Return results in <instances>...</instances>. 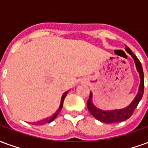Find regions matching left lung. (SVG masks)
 Here are the masks:
<instances>
[{
	"label": "left lung",
	"instance_id": "1",
	"mask_svg": "<svg viewBox=\"0 0 148 148\" xmlns=\"http://www.w3.org/2000/svg\"><path fill=\"white\" fill-rule=\"evenodd\" d=\"M125 48H126L127 53L130 54L132 57L133 58L136 66L137 71L140 74V88H139V92L137 93L136 97L134 99L133 101L131 103L130 106L126 107L125 109H119V110H112V111H103V110H101V109L96 108L95 106H93L92 100H91L92 99V93L90 92V97H89V100L87 101L88 110L90 111V112L93 116H94L97 120L101 121L103 123H106V124L117 123V122H121V121L127 120L128 118L132 116V115L133 114L135 109H136L138 104L140 101V100L142 98V97H143V90H144V76H143L142 65H141L140 60L136 56V55L131 51L128 47L125 46Z\"/></svg>",
	"mask_w": 148,
	"mask_h": 148
}]
</instances>
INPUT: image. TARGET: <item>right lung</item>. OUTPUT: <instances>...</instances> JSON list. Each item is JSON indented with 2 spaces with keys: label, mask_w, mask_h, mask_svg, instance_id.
I'll list each match as a JSON object with an SVG mask.
<instances>
[{
  "label": "right lung",
  "mask_w": 148,
  "mask_h": 148,
  "mask_svg": "<svg viewBox=\"0 0 148 148\" xmlns=\"http://www.w3.org/2000/svg\"><path fill=\"white\" fill-rule=\"evenodd\" d=\"M67 93H68V91H66V93H63V95H62V97L61 104H60V106H59V109H58V110H57V112H55V114L52 115V116H51V117H50V118H47V119H44V120H42V121H38V122H36V123H34V124H39V125H41V124H47V123H51V121H54L55 118H56V116H58V113H59V112H60V110H61V109H62V106H63V101H64L65 97H66V94H67Z\"/></svg>",
  "instance_id": "add662e5"
}]
</instances>
